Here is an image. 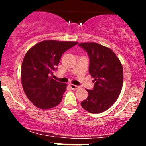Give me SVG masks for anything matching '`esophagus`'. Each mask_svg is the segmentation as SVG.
Returning <instances> with one entry per match:
<instances>
[{"label":"esophagus","instance_id":"1","mask_svg":"<svg viewBox=\"0 0 146 146\" xmlns=\"http://www.w3.org/2000/svg\"><path fill=\"white\" fill-rule=\"evenodd\" d=\"M69 86H70V88H71L72 90H78L79 88V86L73 85V84H69Z\"/></svg>","mask_w":146,"mask_h":146}]
</instances>
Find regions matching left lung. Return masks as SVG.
Listing matches in <instances>:
<instances>
[{"instance_id":"left-lung-1","label":"left lung","mask_w":146,"mask_h":146,"mask_svg":"<svg viewBox=\"0 0 146 146\" xmlns=\"http://www.w3.org/2000/svg\"><path fill=\"white\" fill-rule=\"evenodd\" d=\"M89 56V73L95 78L92 90H87L88 97L81 102L86 111L98 114L108 110L117 100L123 85V68L110 48L98 43H81Z\"/></svg>"}]
</instances>
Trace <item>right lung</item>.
Wrapping results in <instances>:
<instances>
[{"label": "right lung", "mask_w": 146, "mask_h": 146, "mask_svg": "<svg viewBox=\"0 0 146 146\" xmlns=\"http://www.w3.org/2000/svg\"><path fill=\"white\" fill-rule=\"evenodd\" d=\"M76 42L43 41L25 54L21 68V80L26 95L36 107L48 110L58 105L66 85L51 78L57 70L63 54L76 45Z\"/></svg>", "instance_id": "right-lung-1"}]
</instances>
